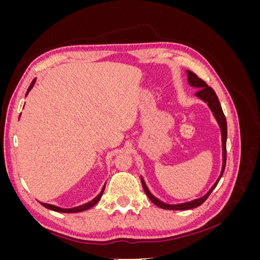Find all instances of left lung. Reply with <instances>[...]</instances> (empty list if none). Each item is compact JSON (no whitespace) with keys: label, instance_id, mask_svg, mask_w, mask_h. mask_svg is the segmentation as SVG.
I'll return each mask as SVG.
<instances>
[{"label":"left lung","instance_id":"1","mask_svg":"<svg viewBox=\"0 0 260 260\" xmlns=\"http://www.w3.org/2000/svg\"><path fill=\"white\" fill-rule=\"evenodd\" d=\"M186 75H187L188 85L193 86V88L199 89L198 92H196L194 95L196 98H199L200 100H202L204 103L207 104V106L209 107L212 115H214L215 119H216V121L219 125V128H220V132H221V147H222V167H221V171H220V175H219L218 179L216 180V182L212 184V186L209 188V191L205 195H203L202 198H200V199H195V200L190 201V202L179 203V204H167V203L160 201L159 199H157L156 196H154L152 194V192L149 191V188L147 187L143 177L141 176V182H142L144 192L148 196V199L151 200L156 206H158L162 209H168V210H187V209H192V208L201 206L202 204L207 200V198L210 195V193L215 190V187L217 186L220 179H221V177L223 175L224 168H225V161H226V137H228L226 120H225L224 114L222 112L221 105H220V102H219V100L216 95L215 91L212 90L210 86H208L205 81H203L202 79H200L198 76H196L194 73L190 72V70H186Z\"/></svg>","mask_w":260,"mask_h":260}]
</instances>
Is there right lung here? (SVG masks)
<instances>
[{"instance_id":"add662e5","label":"right lung","mask_w":260,"mask_h":260,"mask_svg":"<svg viewBox=\"0 0 260 260\" xmlns=\"http://www.w3.org/2000/svg\"><path fill=\"white\" fill-rule=\"evenodd\" d=\"M36 81H37V79L35 78L34 81L31 82V84H30V86H29V89H28V91H27V93H26V95H28V93L31 91V89L34 88V85H35ZM105 184H106V183H105ZM105 184H104L103 187H102V191L100 192V194H99L98 196H95V198H94L92 201H90V202H88V203H85V204H82V205H80V206L73 207V208H61V207H58V206L51 205V204H48V203H42V202H40V204H41L42 206H44L45 208L54 210V211H57V212H65V214H73V212H80V211L88 210V209H90L91 207H93L94 205H95V204L101 200L102 195H103V192H104V190H105Z\"/></svg>"}]
</instances>
